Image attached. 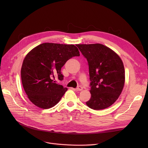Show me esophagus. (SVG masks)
Here are the masks:
<instances>
[{"mask_svg":"<svg viewBox=\"0 0 148 148\" xmlns=\"http://www.w3.org/2000/svg\"><path fill=\"white\" fill-rule=\"evenodd\" d=\"M75 90H76L77 91H81V90H83V87H82V86H79L78 88H77L75 89Z\"/></svg>","mask_w":148,"mask_h":148,"instance_id":"esophagus-1","label":"esophagus"}]
</instances>
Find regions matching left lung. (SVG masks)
<instances>
[{
    "label": "left lung",
    "instance_id": "left-lung-1",
    "mask_svg": "<svg viewBox=\"0 0 148 148\" xmlns=\"http://www.w3.org/2000/svg\"><path fill=\"white\" fill-rule=\"evenodd\" d=\"M77 46L88 62L91 97L86 104L92 109H105L118 99L123 88V62L117 53L103 44Z\"/></svg>",
    "mask_w": 148,
    "mask_h": 148
}]
</instances>
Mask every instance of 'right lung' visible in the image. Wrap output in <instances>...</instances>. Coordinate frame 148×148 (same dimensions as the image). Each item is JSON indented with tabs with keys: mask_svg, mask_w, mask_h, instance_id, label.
I'll use <instances>...</instances> for the list:
<instances>
[{
	"mask_svg": "<svg viewBox=\"0 0 148 148\" xmlns=\"http://www.w3.org/2000/svg\"><path fill=\"white\" fill-rule=\"evenodd\" d=\"M79 56L73 44L45 42L31 50L21 68L23 86L30 101L43 109L57 104L68 89L56 83L54 77L63 80L62 67L69 59Z\"/></svg>",
	"mask_w": 148,
	"mask_h": 148,
	"instance_id": "add662e5",
	"label": "right lung"
}]
</instances>
